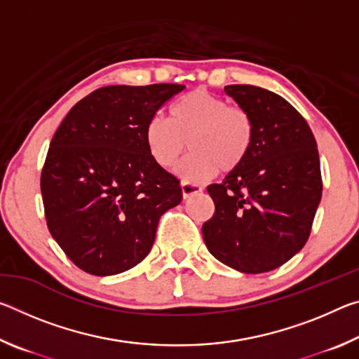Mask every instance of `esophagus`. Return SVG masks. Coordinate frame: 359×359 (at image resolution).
Listing matches in <instances>:
<instances>
[{"label":"esophagus","mask_w":359,"mask_h":359,"mask_svg":"<svg viewBox=\"0 0 359 359\" xmlns=\"http://www.w3.org/2000/svg\"><path fill=\"white\" fill-rule=\"evenodd\" d=\"M180 188H182V196H184L185 199L190 198L191 194H196V193H201L203 191V187L201 185L190 184V182H182Z\"/></svg>","instance_id":"esophagus-1"}]
</instances>
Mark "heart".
Segmentation results:
<instances>
[{
  "label": "heart",
  "mask_w": 359,
  "mask_h": 359,
  "mask_svg": "<svg viewBox=\"0 0 359 359\" xmlns=\"http://www.w3.org/2000/svg\"><path fill=\"white\" fill-rule=\"evenodd\" d=\"M257 128L247 109L229 106L220 96L196 88L175 100L169 118L154 115L145 125V144L154 161L171 168L187 147L191 154L179 163L177 174L187 182L231 174L250 156Z\"/></svg>",
  "instance_id": "heart-1"
}]
</instances>
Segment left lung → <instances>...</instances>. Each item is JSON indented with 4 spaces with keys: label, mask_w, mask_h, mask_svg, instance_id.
<instances>
[{
    "label": "left lung",
    "mask_w": 359,
    "mask_h": 359,
    "mask_svg": "<svg viewBox=\"0 0 359 359\" xmlns=\"http://www.w3.org/2000/svg\"><path fill=\"white\" fill-rule=\"evenodd\" d=\"M224 92L252 114L257 136L244 166L208 187L215 212L203 236L223 264L263 274L287 263L311 236L323 191L317 141L277 93L255 85H228Z\"/></svg>",
    "instance_id": "obj_1"
}]
</instances>
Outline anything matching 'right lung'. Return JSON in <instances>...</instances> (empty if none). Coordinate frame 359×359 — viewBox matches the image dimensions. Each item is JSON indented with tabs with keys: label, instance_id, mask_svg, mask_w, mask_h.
Listing matches in <instances>:
<instances>
[{
	"label": "right lung",
	"instance_id": "obj_1",
	"mask_svg": "<svg viewBox=\"0 0 359 359\" xmlns=\"http://www.w3.org/2000/svg\"><path fill=\"white\" fill-rule=\"evenodd\" d=\"M185 87L109 85L74 104L41 172L47 228L79 269L114 276L147 257L160 217L182 201L177 177L158 166L145 125Z\"/></svg>",
	"mask_w": 359,
	"mask_h": 359
}]
</instances>
